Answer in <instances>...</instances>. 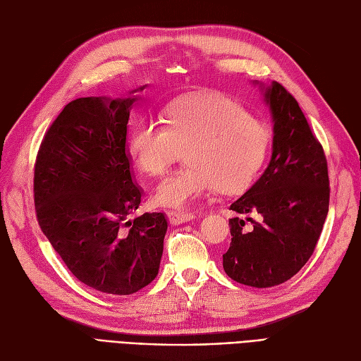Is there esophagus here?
I'll use <instances>...</instances> for the list:
<instances>
[{"mask_svg":"<svg viewBox=\"0 0 361 361\" xmlns=\"http://www.w3.org/2000/svg\"><path fill=\"white\" fill-rule=\"evenodd\" d=\"M167 218L170 224L176 226V224H182V223H187L191 221L192 218H195L194 214L191 212H182V211H169L167 212Z\"/></svg>","mask_w":361,"mask_h":361,"instance_id":"esophagus-1","label":"esophagus"}]
</instances>
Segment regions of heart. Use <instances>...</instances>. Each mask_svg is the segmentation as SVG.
I'll return each instance as SVG.
<instances>
[{"mask_svg": "<svg viewBox=\"0 0 361 361\" xmlns=\"http://www.w3.org/2000/svg\"><path fill=\"white\" fill-rule=\"evenodd\" d=\"M268 146L267 126L221 94L182 97L164 110V120L141 116L129 137L130 157L152 178L164 176L187 149L188 166L164 180L154 195L158 204L173 207L188 206L215 188L244 191Z\"/></svg>", "mask_w": 361, "mask_h": 361, "instance_id": "1", "label": "heart"}]
</instances>
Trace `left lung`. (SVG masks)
Here are the masks:
<instances>
[{
  "mask_svg": "<svg viewBox=\"0 0 361 361\" xmlns=\"http://www.w3.org/2000/svg\"><path fill=\"white\" fill-rule=\"evenodd\" d=\"M265 99L274 122L272 157L260 179L231 204L241 216L228 221L232 243L223 255L226 274L253 288L280 285L307 264L330 204L324 147L297 99L276 81Z\"/></svg>",
  "mask_w": 361,
  "mask_h": 361,
  "instance_id": "8db88e82",
  "label": "left lung"
}]
</instances>
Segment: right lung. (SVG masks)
I'll list each match as a JSON object with an SVG mask.
<instances>
[{
	"label": "right lung",
	"mask_w": 361,
	"mask_h": 361,
	"mask_svg": "<svg viewBox=\"0 0 361 361\" xmlns=\"http://www.w3.org/2000/svg\"><path fill=\"white\" fill-rule=\"evenodd\" d=\"M134 101L69 102L45 133L35 164L43 235L76 279L113 295H130L155 280L167 232L162 212L129 218L143 194L130 178L126 150Z\"/></svg>",
	"instance_id": "obj_1"
}]
</instances>
